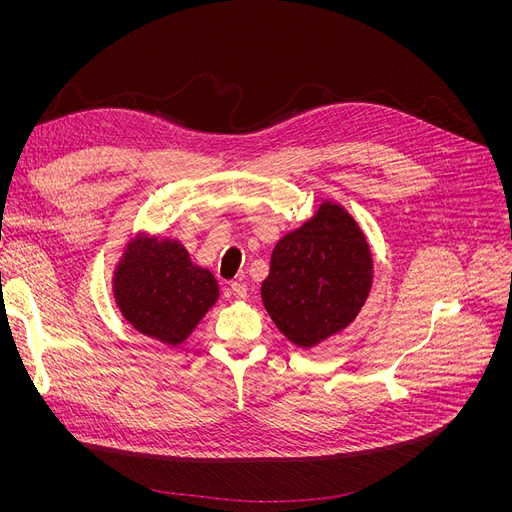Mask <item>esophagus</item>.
Returning <instances> with one entry per match:
<instances>
[{"label":"esophagus","mask_w":512,"mask_h":512,"mask_svg":"<svg viewBox=\"0 0 512 512\" xmlns=\"http://www.w3.org/2000/svg\"><path fill=\"white\" fill-rule=\"evenodd\" d=\"M230 288H232V292H234V297H238V299H245L247 292H249L247 284H242V282H232Z\"/></svg>","instance_id":"esophagus-1"}]
</instances>
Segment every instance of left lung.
I'll return each mask as SVG.
<instances>
[{
    "instance_id": "left-lung-1",
    "label": "left lung",
    "mask_w": 512,
    "mask_h": 512,
    "mask_svg": "<svg viewBox=\"0 0 512 512\" xmlns=\"http://www.w3.org/2000/svg\"><path fill=\"white\" fill-rule=\"evenodd\" d=\"M373 282L369 242L342 205L324 201L272 253L261 301L276 328L301 348L351 326Z\"/></svg>"
}]
</instances>
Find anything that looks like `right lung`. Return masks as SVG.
Here are the masks:
<instances>
[{
  "label": "right lung",
  "mask_w": 512,
  "mask_h": 512,
  "mask_svg": "<svg viewBox=\"0 0 512 512\" xmlns=\"http://www.w3.org/2000/svg\"><path fill=\"white\" fill-rule=\"evenodd\" d=\"M114 299L128 324L164 344L193 334L220 297V286L174 238L145 232L128 240L112 278Z\"/></svg>",
  "instance_id": "right-lung-1"
}]
</instances>
